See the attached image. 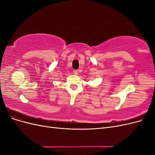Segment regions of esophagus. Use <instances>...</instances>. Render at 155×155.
I'll list each match as a JSON object with an SVG mask.
<instances>
[{
  "mask_svg": "<svg viewBox=\"0 0 155 155\" xmlns=\"http://www.w3.org/2000/svg\"><path fill=\"white\" fill-rule=\"evenodd\" d=\"M74 74L75 75H78V70H74Z\"/></svg>",
  "mask_w": 155,
  "mask_h": 155,
  "instance_id": "obj_1",
  "label": "esophagus"
}]
</instances>
